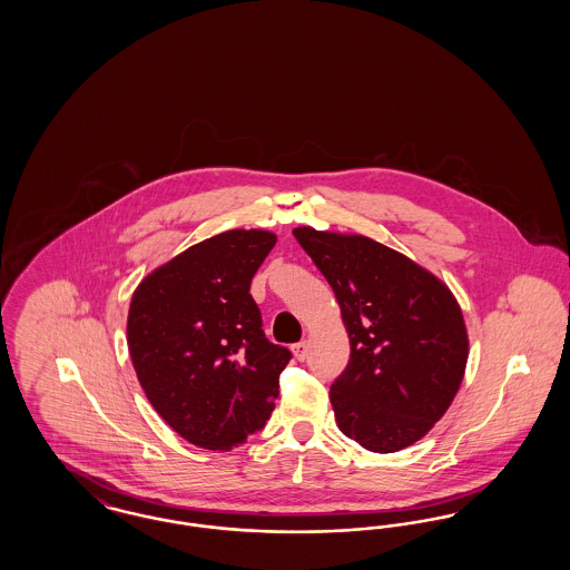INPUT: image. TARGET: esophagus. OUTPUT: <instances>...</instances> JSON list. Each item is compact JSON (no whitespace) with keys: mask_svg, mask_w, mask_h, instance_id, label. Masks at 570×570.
Segmentation results:
<instances>
[{"mask_svg":"<svg viewBox=\"0 0 570 570\" xmlns=\"http://www.w3.org/2000/svg\"><path fill=\"white\" fill-rule=\"evenodd\" d=\"M293 354H295V358L297 361H305V356H307V342H298L293 346Z\"/></svg>","mask_w":570,"mask_h":570,"instance_id":"esophagus-1","label":"esophagus"}]
</instances>
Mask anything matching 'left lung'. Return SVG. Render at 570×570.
Wrapping results in <instances>:
<instances>
[{
  "mask_svg": "<svg viewBox=\"0 0 570 570\" xmlns=\"http://www.w3.org/2000/svg\"><path fill=\"white\" fill-rule=\"evenodd\" d=\"M340 303L351 361L331 386L342 434L374 453L419 442L453 404L468 331L451 288L397 249L365 235L293 230Z\"/></svg>",
  "mask_w": 570,
  "mask_h": 570,
  "instance_id": "1",
  "label": "left lung"
}]
</instances>
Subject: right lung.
I'll return each mask as SVG.
<instances>
[{"mask_svg":"<svg viewBox=\"0 0 570 570\" xmlns=\"http://www.w3.org/2000/svg\"><path fill=\"white\" fill-rule=\"evenodd\" d=\"M275 242L265 228H233L136 286L126 325L136 376L194 446L230 451L272 416L291 353L265 337L249 284Z\"/></svg>","mask_w":570,"mask_h":570,"instance_id":"add662e5","label":"right lung"}]
</instances>
